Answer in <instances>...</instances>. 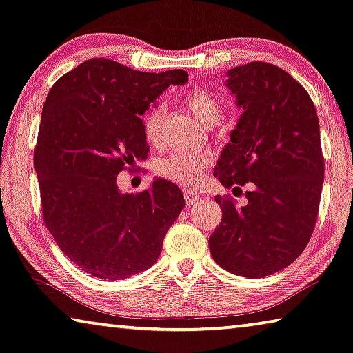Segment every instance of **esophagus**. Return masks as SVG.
Instances as JSON below:
<instances>
[{
  "label": "esophagus",
  "instance_id": "1",
  "mask_svg": "<svg viewBox=\"0 0 353 353\" xmlns=\"http://www.w3.org/2000/svg\"><path fill=\"white\" fill-rule=\"evenodd\" d=\"M183 194H185L187 204H194L201 198V194L198 192H194V190H190V188H187L185 193H183Z\"/></svg>",
  "mask_w": 353,
  "mask_h": 353
}]
</instances>
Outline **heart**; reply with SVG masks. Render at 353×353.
Listing matches in <instances>:
<instances>
[{
  "mask_svg": "<svg viewBox=\"0 0 353 353\" xmlns=\"http://www.w3.org/2000/svg\"><path fill=\"white\" fill-rule=\"evenodd\" d=\"M187 108L205 127L218 124L223 114L221 103L205 89H192L185 97ZM143 133L150 146H159L163 138V108L154 106L143 119ZM210 165L207 154H171L155 161V172L183 187L196 185L204 170Z\"/></svg>",
  "mask_w": 353,
  "mask_h": 353,
  "instance_id": "heart-1",
  "label": "heart"
}]
</instances>
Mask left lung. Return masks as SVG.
<instances>
[{"label": "left lung", "instance_id": "obj_1", "mask_svg": "<svg viewBox=\"0 0 353 353\" xmlns=\"http://www.w3.org/2000/svg\"><path fill=\"white\" fill-rule=\"evenodd\" d=\"M226 77L242 114L214 174L226 188H254L240 209L215 196L223 218L209 248L234 275L264 278L292 264L314 231L325 171L319 117L305 88L276 65L256 61Z\"/></svg>", "mask_w": 353, "mask_h": 353}]
</instances>
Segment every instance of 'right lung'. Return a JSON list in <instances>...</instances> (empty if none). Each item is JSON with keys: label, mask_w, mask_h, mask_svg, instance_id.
I'll return each mask as SVG.
<instances>
[{"label": "right lung", "mask_w": 353, "mask_h": 353, "mask_svg": "<svg viewBox=\"0 0 353 353\" xmlns=\"http://www.w3.org/2000/svg\"><path fill=\"white\" fill-rule=\"evenodd\" d=\"M187 80L185 70L149 74L92 58L50 89L34 152L43 221L88 275L116 281L152 267L185 207L166 179L128 194L117 174L146 160L141 116L165 89Z\"/></svg>", "instance_id": "1"}]
</instances>
